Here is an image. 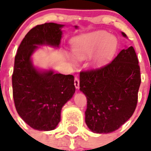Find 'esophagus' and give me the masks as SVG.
I'll return each instance as SVG.
<instances>
[{"mask_svg":"<svg viewBox=\"0 0 151 151\" xmlns=\"http://www.w3.org/2000/svg\"><path fill=\"white\" fill-rule=\"evenodd\" d=\"M74 86L77 89H78L80 87V82H79V79L78 78H74Z\"/></svg>","mask_w":151,"mask_h":151,"instance_id":"1","label":"esophagus"}]
</instances>
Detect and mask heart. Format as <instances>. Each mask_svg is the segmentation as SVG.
<instances>
[{"instance_id": "1", "label": "heart", "mask_w": 151, "mask_h": 151, "mask_svg": "<svg viewBox=\"0 0 151 151\" xmlns=\"http://www.w3.org/2000/svg\"><path fill=\"white\" fill-rule=\"evenodd\" d=\"M117 47V39L110 33L95 31L73 38L71 41L73 57L69 53H66V57L73 65H76V58L78 60H85L92 56L90 65L92 67H100L114 56Z\"/></svg>"}]
</instances>
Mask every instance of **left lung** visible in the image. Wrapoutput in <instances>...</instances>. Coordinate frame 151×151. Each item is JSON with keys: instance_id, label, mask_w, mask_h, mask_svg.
<instances>
[{"instance_id": "obj_1", "label": "left lung", "mask_w": 151, "mask_h": 151, "mask_svg": "<svg viewBox=\"0 0 151 151\" xmlns=\"http://www.w3.org/2000/svg\"><path fill=\"white\" fill-rule=\"evenodd\" d=\"M138 63L130 46L106 66L80 73V90L87 98L85 123L92 132H114L133 114L141 83Z\"/></svg>"}]
</instances>
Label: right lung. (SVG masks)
Listing matches in <instances>:
<instances>
[{"label": "right lung", "mask_w": 151, "mask_h": 151, "mask_svg": "<svg viewBox=\"0 0 151 151\" xmlns=\"http://www.w3.org/2000/svg\"><path fill=\"white\" fill-rule=\"evenodd\" d=\"M63 27L46 22L31 29L20 44L15 58L12 88L15 108L28 125L39 131L56 128L61 120L62 108L75 92L73 75L55 73L52 69H39L32 59L39 46L59 48Z\"/></svg>", "instance_id": "1"}]
</instances>
